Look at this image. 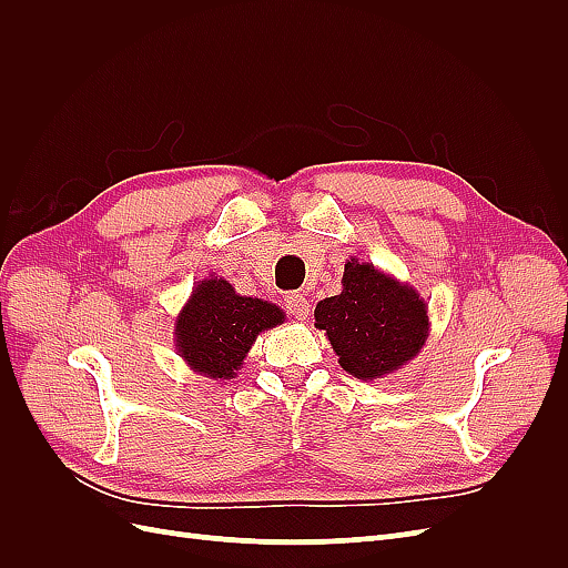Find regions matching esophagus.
I'll list each match as a JSON object with an SVG mask.
<instances>
[{"label":"esophagus","mask_w":568,"mask_h":568,"mask_svg":"<svg viewBox=\"0 0 568 568\" xmlns=\"http://www.w3.org/2000/svg\"><path fill=\"white\" fill-rule=\"evenodd\" d=\"M284 303H286V311L294 315L296 320H307V315H311V301H307V296L305 294H298V291H294V294H288L286 298H284Z\"/></svg>","instance_id":"34e87169"}]
</instances>
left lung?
<instances>
[{
  "mask_svg": "<svg viewBox=\"0 0 568 568\" xmlns=\"http://www.w3.org/2000/svg\"><path fill=\"white\" fill-rule=\"evenodd\" d=\"M341 294L315 307V326L329 338L338 365L374 382L415 359L432 332L428 305L415 286L372 263L351 257Z\"/></svg>",
  "mask_w": 568,
  "mask_h": 568,
  "instance_id": "left-lung-1",
  "label": "left lung"
}]
</instances>
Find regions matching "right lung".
I'll list each match as a JSON object with an SVG mask.
<instances>
[{
	"label": "right lung",
	"mask_w": 568,
	"mask_h": 568,
	"mask_svg": "<svg viewBox=\"0 0 568 568\" xmlns=\"http://www.w3.org/2000/svg\"><path fill=\"white\" fill-rule=\"evenodd\" d=\"M286 320L280 305L236 294L234 286L209 274L175 317V351L184 365L215 382L234 379L257 334Z\"/></svg>",
	"instance_id": "obj_1"
}]
</instances>
